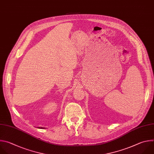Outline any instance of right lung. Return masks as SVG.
Returning a JSON list of instances; mask_svg holds the SVG:
<instances>
[{
  "instance_id": "add662e5",
  "label": "right lung",
  "mask_w": 154,
  "mask_h": 154,
  "mask_svg": "<svg viewBox=\"0 0 154 154\" xmlns=\"http://www.w3.org/2000/svg\"><path fill=\"white\" fill-rule=\"evenodd\" d=\"M38 128H39V129H45V128H42V127H41V128H40V127H39Z\"/></svg>"
}]
</instances>
